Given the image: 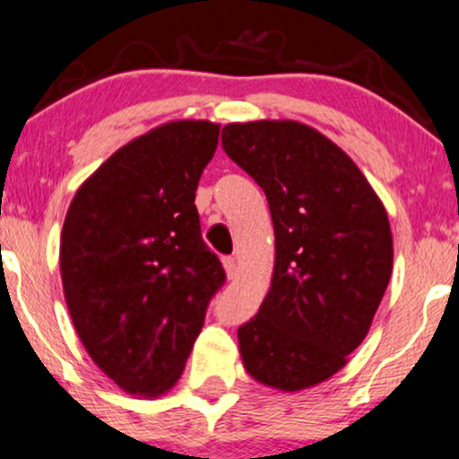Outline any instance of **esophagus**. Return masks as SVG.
Instances as JSON below:
<instances>
[{"mask_svg": "<svg viewBox=\"0 0 459 459\" xmlns=\"http://www.w3.org/2000/svg\"><path fill=\"white\" fill-rule=\"evenodd\" d=\"M223 267H225V273H228V278L230 280H234L236 278V260L231 258H223Z\"/></svg>", "mask_w": 459, "mask_h": 459, "instance_id": "esophagus-1", "label": "esophagus"}]
</instances>
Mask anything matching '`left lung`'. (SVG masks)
<instances>
[{
	"label": "left lung",
	"mask_w": 459,
	"mask_h": 459,
	"mask_svg": "<svg viewBox=\"0 0 459 459\" xmlns=\"http://www.w3.org/2000/svg\"><path fill=\"white\" fill-rule=\"evenodd\" d=\"M223 149L264 190L275 234L271 289L238 328L243 366L282 392L319 385L361 346L387 289L385 205L346 152L302 122H231Z\"/></svg>",
	"instance_id": "1"
}]
</instances>
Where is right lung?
I'll use <instances>...</instances> for the list:
<instances>
[{"instance_id":"obj_1","label":"right lung","mask_w":459,"mask_h":459,"mask_svg":"<svg viewBox=\"0 0 459 459\" xmlns=\"http://www.w3.org/2000/svg\"><path fill=\"white\" fill-rule=\"evenodd\" d=\"M221 125L175 120L117 149L74 195L61 234L67 310L91 361L129 394L179 381L225 282L195 192Z\"/></svg>"}]
</instances>
